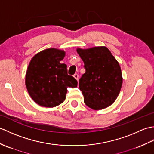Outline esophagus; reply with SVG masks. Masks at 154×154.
<instances>
[{
  "label": "esophagus",
  "instance_id": "obj_1",
  "mask_svg": "<svg viewBox=\"0 0 154 154\" xmlns=\"http://www.w3.org/2000/svg\"><path fill=\"white\" fill-rule=\"evenodd\" d=\"M73 77H74V78H75V79H76L77 81H78V79H79V75H78V74H77V73L74 74Z\"/></svg>",
  "mask_w": 154,
  "mask_h": 154
}]
</instances>
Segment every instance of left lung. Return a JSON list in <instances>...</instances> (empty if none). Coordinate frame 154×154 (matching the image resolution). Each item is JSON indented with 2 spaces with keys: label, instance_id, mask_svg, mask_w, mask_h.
<instances>
[{
  "label": "left lung",
  "instance_id": "obj_1",
  "mask_svg": "<svg viewBox=\"0 0 154 154\" xmlns=\"http://www.w3.org/2000/svg\"><path fill=\"white\" fill-rule=\"evenodd\" d=\"M85 73L79 79L84 102L93 110L110 106L122 87V76L119 62L105 46L77 48Z\"/></svg>",
  "mask_w": 154,
  "mask_h": 154
}]
</instances>
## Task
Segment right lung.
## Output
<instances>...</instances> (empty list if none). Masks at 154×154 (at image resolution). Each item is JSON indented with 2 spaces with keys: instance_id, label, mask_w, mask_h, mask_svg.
<instances>
[{
  "instance_id": "obj_1",
  "label": "right lung",
  "mask_w": 154,
  "mask_h": 154,
  "mask_svg": "<svg viewBox=\"0 0 154 154\" xmlns=\"http://www.w3.org/2000/svg\"><path fill=\"white\" fill-rule=\"evenodd\" d=\"M65 52L55 48L44 50L32 57L27 69L25 83L35 103L55 107L63 102L67 87H76L77 81L67 74V65L60 61Z\"/></svg>"
}]
</instances>
